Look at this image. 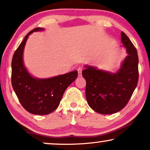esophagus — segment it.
Listing matches in <instances>:
<instances>
[{"label":"esophagus","instance_id":"esophagus-1","mask_svg":"<svg viewBox=\"0 0 150 150\" xmlns=\"http://www.w3.org/2000/svg\"><path fill=\"white\" fill-rule=\"evenodd\" d=\"M77 71H78V75L79 77L81 76V73H82V68L78 67L77 68Z\"/></svg>","mask_w":150,"mask_h":150}]
</instances>
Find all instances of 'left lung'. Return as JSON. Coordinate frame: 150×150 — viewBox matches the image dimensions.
<instances>
[{"instance_id": "left-lung-1", "label": "left lung", "mask_w": 150, "mask_h": 150, "mask_svg": "<svg viewBox=\"0 0 150 150\" xmlns=\"http://www.w3.org/2000/svg\"><path fill=\"white\" fill-rule=\"evenodd\" d=\"M121 41L127 56L115 73L84 66L86 101L93 111L100 114H112L125 107L138 80L137 50L127 36L121 33Z\"/></svg>"}]
</instances>
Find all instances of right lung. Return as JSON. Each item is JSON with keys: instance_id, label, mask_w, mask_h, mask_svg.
<instances>
[{"instance_id": "add662e5", "label": "right lung", "mask_w": 150, "mask_h": 150, "mask_svg": "<svg viewBox=\"0 0 150 150\" xmlns=\"http://www.w3.org/2000/svg\"><path fill=\"white\" fill-rule=\"evenodd\" d=\"M43 30L42 28H37L30 31L15 51L12 61L13 89L23 107L35 115H47L54 111L65 90L78 75L77 71L45 79L30 75L23 62L25 45L30 35Z\"/></svg>"}]
</instances>
